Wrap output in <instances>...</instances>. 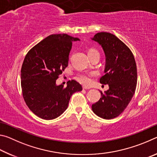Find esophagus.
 <instances>
[{"mask_svg":"<svg viewBox=\"0 0 157 157\" xmlns=\"http://www.w3.org/2000/svg\"><path fill=\"white\" fill-rule=\"evenodd\" d=\"M82 88H83L84 89H90V87L86 86H82Z\"/></svg>","mask_w":157,"mask_h":157,"instance_id":"1","label":"esophagus"}]
</instances>
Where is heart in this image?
Listing matches in <instances>:
<instances>
[{"label": "heart", "mask_w": 157, "mask_h": 157, "mask_svg": "<svg viewBox=\"0 0 157 157\" xmlns=\"http://www.w3.org/2000/svg\"><path fill=\"white\" fill-rule=\"evenodd\" d=\"M88 54H89V56H92V55H97V54L99 55V52H98L97 50L91 48L89 50ZM92 75H93V73H91V74L80 73L79 74V75H78L77 79H78L79 82H82V83H83L84 84H88L90 83V81H91L90 80V77Z\"/></svg>", "instance_id": "b5f03b06"}]
</instances>
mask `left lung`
<instances>
[{
    "label": "left lung",
    "mask_w": 157,
    "mask_h": 157,
    "mask_svg": "<svg viewBox=\"0 0 157 157\" xmlns=\"http://www.w3.org/2000/svg\"><path fill=\"white\" fill-rule=\"evenodd\" d=\"M92 40L97 41L106 56L105 74L100 79L109 89L101 91L100 99L92 105V110L98 116L112 119L125 109L136 91L137 69L130 49L114 34L98 33Z\"/></svg>",
    "instance_id": "left-lung-1"
}]
</instances>
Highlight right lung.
<instances>
[{"label":"right lung","instance_id":"1","mask_svg":"<svg viewBox=\"0 0 157 157\" xmlns=\"http://www.w3.org/2000/svg\"><path fill=\"white\" fill-rule=\"evenodd\" d=\"M78 38L66 34H51L25 55L21 71L23 97L29 109L39 118L52 120L64 112L74 93L82 90L74 79L66 87L56 80L68 66L73 41Z\"/></svg>","mask_w":157,"mask_h":157}]
</instances>
